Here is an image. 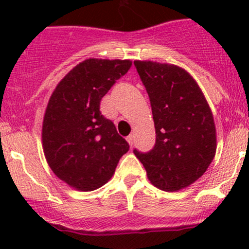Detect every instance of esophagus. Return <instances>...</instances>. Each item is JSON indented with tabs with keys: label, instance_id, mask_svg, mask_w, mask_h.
Masks as SVG:
<instances>
[{
	"label": "esophagus",
	"instance_id": "34e87169",
	"mask_svg": "<svg viewBox=\"0 0 249 249\" xmlns=\"http://www.w3.org/2000/svg\"><path fill=\"white\" fill-rule=\"evenodd\" d=\"M126 141H127V143H129V144L132 147V144H134V136H132V135H129V136L126 137Z\"/></svg>",
	"mask_w": 249,
	"mask_h": 249
}]
</instances>
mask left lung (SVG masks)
Here are the masks:
<instances>
[{"label":"left lung","mask_w":249,"mask_h":249,"mask_svg":"<svg viewBox=\"0 0 249 249\" xmlns=\"http://www.w3.org/2000/svg\"><path fill=\"white\" fill-rule=\"evenodd\" d=\"M134 64L149 95L157 135L149 153H134L154 187L179 192L196 182L214 158L212 110L196 80L182 67L149 60Z\"/></svg>","instance_id":"8db88e82"}]
</instances>
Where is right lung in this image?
Listing matches in <instances>:
<instances>
[{"label": "right lung", "instance_id": "1", "mask_svg": "<svg viewBox=\"0 0 249 249\" xmlns=\"http://www.w3.org/2000/svg\"><path fill=\"white\" fill-rule=\"evenodd\" d=\"M131 60L87 59L74 66L53 91L42 124L46 160L57 178L79 192L106 184L129 150L100 102Z\"/></svg>", "mask_w": 249, "mask_h": 249}]
</instances>
